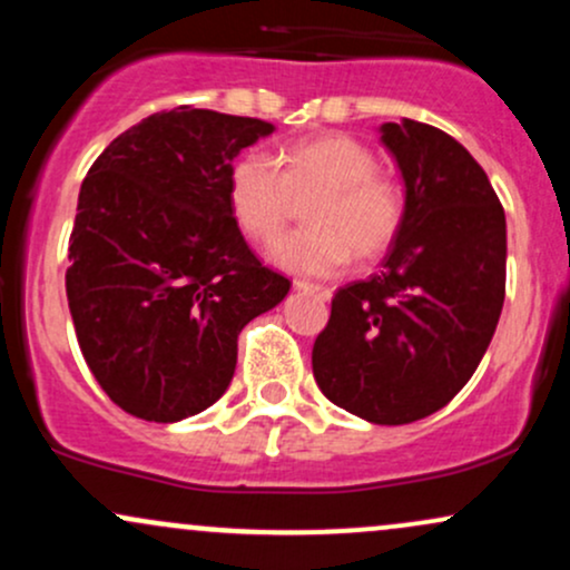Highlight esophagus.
Here are the masks:
<instances>
[{
  "label": "esophagus",
  "instance_id": "34e87169",
  "mask_svg": "<svg viewBox=\"0 0 570 570\" xmlns=\"http://www.w3.org/2000/svg\"><path fill=\"white\" fill-rule=\"evenodd\" d=\"M294 289H299V292H305V294H316V297H322V299H330L332 297L330 286L311 284V281H294Z\"/></svg>",
  "mask_w": 570,
  "mask_h": 570
}]
</instances>
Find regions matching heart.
I'll return each instance as SVG.
<instances>
[{"mask_svg": "<svg viewBox=\"0 0 570 570\" xmlns=\"http://www.w3.org/2000/svg\"><path fill=\"white\" fill-rule=\"evenodd\" d=\"M311 227L271 246L273 263L299 276H335L358 257H375L396 238L404 219V187L375 166V153L348 134L284 144L276 163L244 153L230 166L227 200L252 240L276 238L294 198H307Z\"/></svg>", "mask_w": 570, "mask_h": 570, "instance_id": "1", "label": "heart"}]
</instances>
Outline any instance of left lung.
Masks as SVG:
<instances>
[{"label":"left lung","instance_id":"1","mask_svg":"<svg viewBox=\"0 0 570 570\" xmlns=\"http://www.w3.org/2000/svg\"><path fill=\"white\" fill-rule=\"evenodd\" d=\"M404 219L383 267L340 286L313 343V377L381 426L442 410L485 356L507 294V217L463 144L426 122H383Z\"/></svg>","mask_w":570,"mask_h":570}]
</instances>
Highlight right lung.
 <instances>
[{
    "mask_svg": "<svg viewBox=\"0 0 570 570\" xmlns=\"http://www.w3.org/2000/svg\"><path fill=\"white\" fill-rule=\"evenodd\" d=\"M273 126L176 107L98 155L80 187L67 297L98 385L141 421L176 423L225 394L240 330L289 278L257 259L227 200L240 149Z\"/></svg>",
    "mask_w": 570,
    "mask_h": 570,
    "instance_id": "add662e5",
    "label": "right lung"
}]
</instances>
